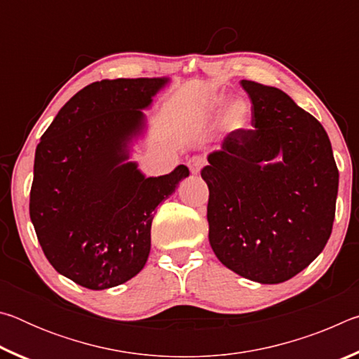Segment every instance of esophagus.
<instances>
[{
    "instance_id": "34e87169",
    "label": "esophagus",
    "mask_w": 359,
    "mask_h": 359,
    "mask_svg": "<svg viewBox=\"0 0 359 359\" xmlns=\"http://www.w3.org/2000/svg\"><path fill=\"white\" fill-rule=\"evenodd\" d=\"M204 165H205V158L203 155H194L190 158V161H188V168H190L191 174H199V171H201Z\"/></svg>"
}]
</instances>
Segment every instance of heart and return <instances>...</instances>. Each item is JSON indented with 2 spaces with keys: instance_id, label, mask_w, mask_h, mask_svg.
Segmentation results:
<instances>
[{
  "instance_id": "obj_1",
  "label": "heart",
  "mask_w": 359,
  "mask_h": 359,
  "mask_svg": "<svg viewBox=\"0 0 359 359\" xmlns=\"http://www.w3.org/2000/svg\"><path fill=\"white\" fill-rule=\"evenodd\" d=\"M226 102H228L226 96H223V95L214 96L208 106L209 114H214V115L220 114L224 109V106H226ZM248 115H250V109H248L247 102H244L242 100H238V101L231 102V106L226 111V118H224V121H226V126L229 130L238 131V130L244 128V126L247 125Z\"/></svg>"
}]
</instances>
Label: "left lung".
Wrapping results in <instances>:
<instances>
[{
	"instance_id": "left-lung-1",
	"label": "left lung",
	"mask_w": 359,
	"mask_h": 359,
	"mask_svg": "<svg viewBox=\"0 0 359 359\" xmlns=\"http://www.w3.org/2000/svg\"><path fill=\"white\" fill-rule=\"evenodd\" d=\"M252 128L209 155V242L236 274L282 283L323 250L336 215L339 171L320 121L276 87L242 81ZM280 156V163L270 160Z\"/></svg>"
}]
</instances>
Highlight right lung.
Masks as SVG:
<instances>
[{
	"mask_svg": "<svg viewBox=\"0 0 359 359\" xmlns=\"http://www.w3.org/2000/svg\"><path fill=\"white\" fill-rule=\"evenodd\" d=\"M166 79L93 82L60 109L36 147L29 217L55 271L88 290L141 272L155 210L190 171L144 177L123 163L144 125L141 109Z\"/></svg>",
	"mask_w": 359,
	"mask_h": 359,
	"instance_id": "1",
	"label": "right lung"
}]
</instances>
